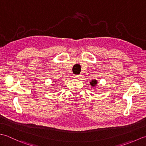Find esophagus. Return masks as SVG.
I'll return each instance as SVG.
<instances>
[{"label":"esophagus","instance_id":"34e87169","mask_svg":"<svg viewBox=\"0 0 146 146\" xmlns=\"http://www.w3.org/2000/svg\"><path fill=\"white\" fill-rule=\"evenodd\" d=\"M80 77H81V76L80 75H74L73 76V78L74 79H79Z\"/></svg>","mask_w":146,"mask_h":146}]
</instances>
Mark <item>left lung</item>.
<instances>
[{"instance_id": "obj_1", "label": "left lung", "mask_w": 146, "mask_h": 146, "mask_svg": "<svg viewBox=\"0 0 146 146\" xmlns=\"http://www.w3.org/2000/svg\"><path fill=\"white\" fill-rule=\"evenodd\" d=\"M90 84H91V86H94L96 85L97 81H96V80H92L91 82H90Z\"/></svg>"}]
</instances>
